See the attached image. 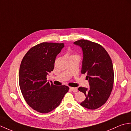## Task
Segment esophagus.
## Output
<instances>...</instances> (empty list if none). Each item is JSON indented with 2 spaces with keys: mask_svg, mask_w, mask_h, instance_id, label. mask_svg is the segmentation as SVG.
Segmentation results:
<instances>
[{
  "mask_svg": "<svg viewBox=\"0 0 131 131\" xmlns=\"http://www.w3.org/2000/svg\"><path fill=\"white\" fill-rule=\"evenodd\" d=\"M70 90H71L74 92H76L78 91V89L77 88H73V87H70Z\"/></svg>",
  "mask_w": 131,
  "mask_h": 131,
  "instance_id": "obj_1",
  "label": "esophagus"
}]
</instances>
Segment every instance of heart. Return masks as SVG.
Instances as JSON below:
<instances>
[{
  "label": "heart",
  "instance_id": "1",
  "mask_svg": "<svg viewBox=\"0 0 131 131\" xmlns=\"http://www.w3.org/2000/svg\"><path fill=\"white\" fill-rule=\"evenodd\" d=\"M74 56H75V55H74Z\"/></svg>",
  "mask_w": 131,
  "mask_h": 131
}]
</instances>
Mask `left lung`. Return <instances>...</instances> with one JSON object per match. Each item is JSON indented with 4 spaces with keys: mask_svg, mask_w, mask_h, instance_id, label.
<instances>
[{
    "mask_svg": "<svg viewBox=\"0 0 131 131\" xmlns=\"http://www.w3.org/2000/svg\"><path fill=\"white\" fill-rule=\"evenodd\" d=\"M81 47L83 54L81 73L87 74L90 87H79L86 99L80 105L94 110L107 101L114 84V69L112 61L108 53L100 44L81 39L74 42Z\"/></svg>",
    "mask_w": 131,
    "mask_h": 131,
    "instance_id": "8db88e82",
    "label": "left lung"
}]
</instances>
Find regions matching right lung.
<instances>
[{
    "mask_svg": "<svg viewBox=\"0 0 131 131\" xmlns=\"http://www.w3.org/2000/svg\"><path fill=\"white\" fill-rule=\"evenodd\" d=\"M63 43H41L32 47L25 55L19 70V85L27 104L41 113H48L60 105L69 88L47 82L48 73L53 70L57 55Z\"/></svg>",
    "mask_w": 131,
    "mask_h": 131,
    "instance_id": "obj_1",
    "label": "right lung"
}]
</instances>
